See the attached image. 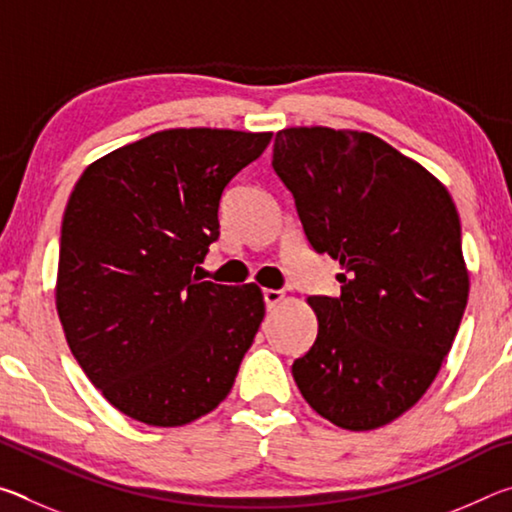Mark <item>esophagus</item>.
Masks as SVG:
<instances>
[{
    "label": "esophagus",
    "mask_w": 512,
    "mask_h": 512,
    "mask_svg": "<svg viewBox=\"0 0 512 512\" xmlns=\"http://www.w3.org/2000/svg\"><path fill=\"white\" fill-rule=\"evenodd\" d=\"M282 300H284V293H282V291H277V289H264V302H266L268 309L277 307Z\"/></svg>",
    "instance_id": "34e87169"
}]
</instances>
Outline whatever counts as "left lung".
I'll return each instance as SVG.
<instances>
[{"mask_svg":"<svg viewBox=\"0 0 512 512\" xmlns=\"http://www.w3.org/2000/svg\"><path fill=\"white\" fill-rule=\"evenodd\" d=\"M273 169L309 244L341 264V296H311L318 336L293 379L318 415L370 431L420 402L452 350L470 293L447 187L377 135L277 131Z\"/></svg>","mask_w":512,"mask_h":512,"instance_id":"obj_1","label":"left lung"}]
</instances>
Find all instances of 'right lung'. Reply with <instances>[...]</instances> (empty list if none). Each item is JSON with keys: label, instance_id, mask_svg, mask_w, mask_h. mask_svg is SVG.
<instances>
[{"label": "right lung", "instance_id": "add662e5", "mask_svg": "<svg viewBox=\"0 0 512 512\" xmlns=\"http://www.w3.org/2000/svg\"><path fill=\"white\" fill-rule=\"evenodd\" d=\"M273 133L169 128L94 160L69 196L56 309L101 395L151 427H183L225 397L264 320L257 284L194 273L219 237L225 185Z\"/></svg>", "mask_w": 512, "mask_h": 512}]
</instances>
